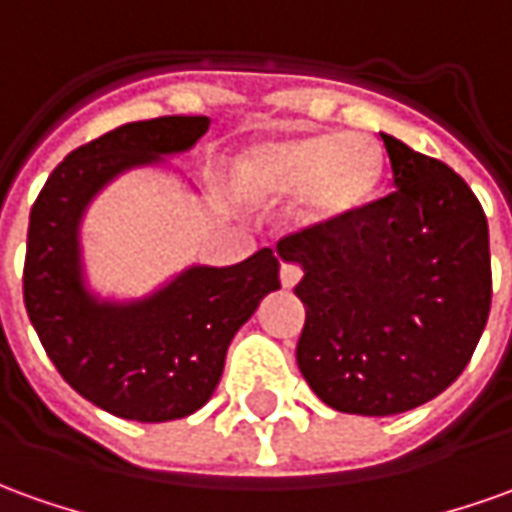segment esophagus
<instances>
[{
  "mask_svg": "<svg viewBox=\"0 0 512 512\" xmlns=\"http://www.w3.org/2000/svg\"><path fill=\"white\" fill-rule=\"evenodd\" d=\"M300 277L302 269L297 263H283L280 266V283H283V288H294V285L300 283Z\"/></svg>",
  "mask_w": 512,
  "mask_h": 512,
  "instance_id": "obj_1",
  "label": "esophagus"
}]
</instances>
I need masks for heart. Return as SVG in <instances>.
I'll return each mask as SVG.
<instances>
[{
	"label": "heart",
	"instance_id": "heart-1",
	"mask_svg": "<svg viewBox=\"0 0 512 512\" xmlns=\"http://www.w3.org/2000/svg\"><path fill=\"white\" fill-rule=\"evenodd\" d=\"M232 179L249 204L274 207L300 196L302 227H333L373 201L384 154L361 134H302L249 148L235 159Z\"/></svg>",
	"mask_w": 512,
	"mask_h": 512
}]
</instances>
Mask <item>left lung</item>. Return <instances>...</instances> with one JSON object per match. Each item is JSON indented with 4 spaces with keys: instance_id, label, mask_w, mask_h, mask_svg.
<instances>
[{
    "instance_id": "left-lung-1",
    "label": "left lung",
    "mask_w": 512,
    "mask_h": 512,
    "mask_svg": "<svg viewBox=\"0 0 512 512\" xmlns=\"http://www.w3.org/2000/svg\"><path fill=\"white\" fill-rule=\"evenodd\" d=\"M389 196L342 224L300 229L277 255L302 266L297 364L336 412L387 417L448 389L488 325V218L460 173L381 134Z\"/></svg>"
}]
</instances>
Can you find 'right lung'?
Masks as SVG:
<instances>
[{
  "label": "right lung",
  "instance_id": "obj_1",
  "mask_svg": "<svg viewBox=\"0 0 512 512\" xmlns=\"http://www.w3.org/2000/svg\"><path fill=\"white\" fill-rule=\"evenodd\" d=\"M210 117H156L86 142L52 170L30 210L24 308L69 387L111 415L162 423L193 415L221 381L232 336L280 288V260L193 266L137 302L97 300L83 283L78 227L89 201L139 165L190 151Z\"/></svg>",
  "mask_w": 512,
  "mask_h": 512
}]
</instances>
